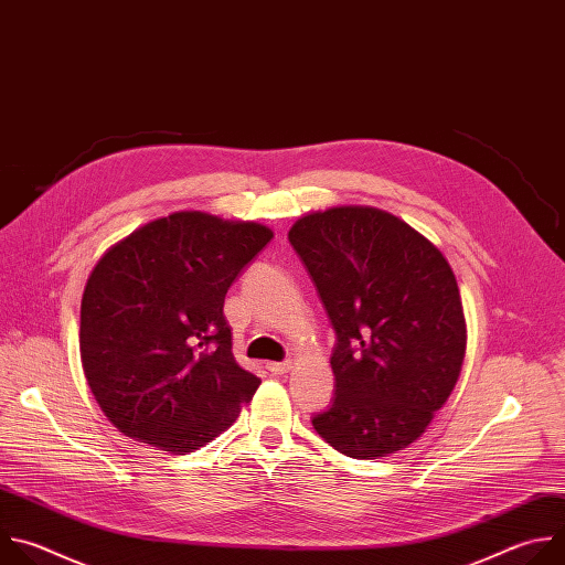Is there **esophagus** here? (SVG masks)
Returning a JSON list of instances; mask_svg holds the SVG:
<instances>
[{"label": "esophagus", "mask_w": 565, "mask_h": 565, "mask_svg": "<svg viewBox=\"0 0 565 565\" xmlns=\"http://www.w3.org/2000/svg\"><path fill=\"white\" fill-rule=\"evenodd\" d=\"M267 370L271 374H287L291 370V361H285V363H267Z\"/></svg>", "instance_id": "34e87169"}]
</instances>
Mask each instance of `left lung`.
<instances>
[{
    "label": "left lung",
    "mask_w": 565,
    "mask_h": 565,
    "mask_svg": "<svg viewBox=\"0 0 565 565\" xmlns=\"http://www.w3.org/2000/svg\"><path fill=\"white\" fill-rule=\"evenodd\" d=\"M289 243L335 331V396L313 429L352 459L396 455L420 438L461 376L468 327L452 267L407 222L374 206L307 213Z\"/></svg>",
    "instance_id": "obj_1"
}]
</instances>
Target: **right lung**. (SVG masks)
Listing matches in <instances>:
<instances>
[{
  "label": "right lung",
  "mask_w": 565,
  "mask_h": 565,
  "mask_svg": "<svg viewBox=\"0 0 565 565\" xmlns=\"http://www.w3.org/2000/svg\"><path fill=\"white\" fill-rule=\"evenodd\" d=\"M274 238L265 224L175 211L104 252L79 309V356L104 416L169 455L241 416L260 379L232 352L224 296Z\"/></svg>",
  "instance_id": "right-lung-1"
}]
</instances>
